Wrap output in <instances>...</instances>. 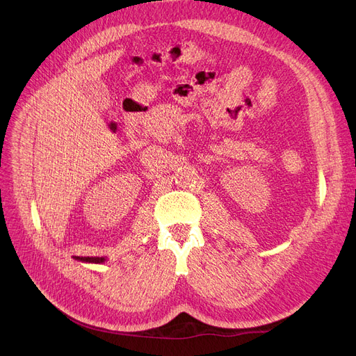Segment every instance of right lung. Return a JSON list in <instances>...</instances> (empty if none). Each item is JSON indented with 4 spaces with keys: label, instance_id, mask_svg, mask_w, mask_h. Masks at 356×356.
Wrapping results in <instances>:
<instances>
[{
    "label": "right lung",
    "instance_id": "1",
    "mask_svg": "<svg viewBox=\"0 0 356 356\" xmlns=\"http://www.w3.org/2000/svg\"><path fill=\"white\" fill-rule=\"evenodd\" d=\"M74 259L82 261V263H89V264H102L106 261L105 257H76Z\"/></svg>",
    "mask_w": 356,
    "mask_h": 356
}]
</instances>
